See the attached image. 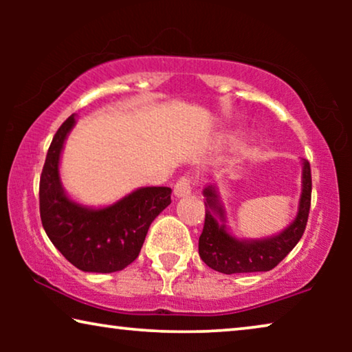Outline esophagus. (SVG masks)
<instances>
[{"instance_id": "obj_1", "label": "esophagus", "mask_w": 352, "mask_h": 352, "mask_svg": "<svg viewBox=\"0 0 352 352\" xmlns=\"http://www.w3.org/2000/svg\"><path fill=\"white\" fill-rule=\"evenodd\" d=\"M190 192H192L190 179L189 177H181V179L175 184V190H173V194H175V197H177V199H181V197L190 195Z\"/></svg>"}]
</instances>
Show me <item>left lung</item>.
<instances>
[{"label": "left lung", "mask_w": 352, "mask_h": 352, "mask_svg": "<svg viewBox=\"0 0 352 352\" xmlns=\"http://www.w3.org/2000/svg\"><path fill=\"white\" fill-rule=\"evenodd\" d=\"M301 195L296 218L282 232L266 239H237L226 226V210L216 184L204 189L205 226L199 239V254L206 266L223 274L271 271L295 248L306 229L311 208V166L302 158Z\"/></svg>", "instance_id": "obj_1"}]
</instances>
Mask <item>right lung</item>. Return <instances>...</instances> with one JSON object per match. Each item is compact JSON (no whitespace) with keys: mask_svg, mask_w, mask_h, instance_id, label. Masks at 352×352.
Segmentation results:
<instances>
[{"mask_svg":"<svg viewBox=\"0 0 352 352\" xmlns=\"http://www.w3.org/2000/svg\"><path fill=\"white\" fill-rule=\"evenodd\" d=\"M75 126L70 115L52 138L40 177V216L52 245L85 272H117L139 256L152 221L171 204L170 187H139L115 204L91 208L72 200L60 182L64 142Z\"/></svg>","mask_w":352,"mask_h":352,"instance_id":"add662e5","label":"right lung"}]
</instances>
